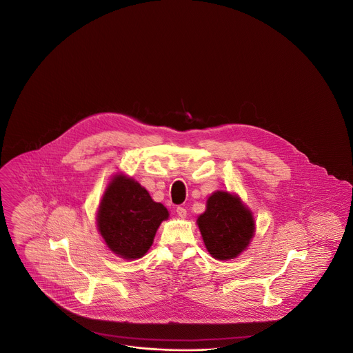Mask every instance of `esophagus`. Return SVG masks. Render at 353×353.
I'll return each mask as SVG.
<instances>
[{"label":"esophagus","mask_w":353,"mask_h":353,"mask_svg":"<svg viewBox=\"0 0 353 353\" xmlns=\"http://www.w3.org/2000/svg\"><path fill=\"white\" fill-rule=\"evenodd\" d=\"M176 212H177V214L180 216V217H185L186 216V209H185L184 206H177L176 208Z\"/></svg>","instance_id":"obj_1"}]
</instances>
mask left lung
Masks as SVG:
<instances>
[{
	"instance_id": "left-lung-1",
	"label": "left lung",
	"mask_w": 353,
	"mask_h": 353,
	"mask_svg": "<svg viewBox=\"0 0 353 353\" xmlns=\"http://www.w3.org/2000/svg\"><path fill=\"white\" fill-rule=\"evenodd\" d=\"M197 223L208 252L221 261L241 254L254 234L252 213L228 192H216L209 197L206 212Z\"/></svg>"
}]
</instances>
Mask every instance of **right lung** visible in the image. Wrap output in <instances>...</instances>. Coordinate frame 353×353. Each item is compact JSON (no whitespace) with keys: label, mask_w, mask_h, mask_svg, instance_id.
I'll list each match as a JSON object with an SVG mask.
<instances>
[{"label":"right lung","mask_w":353,"mask_h":353,"mask_svg":"<svg viewBox=\"0 0 353 353\" xmlns=\"http://www.w3.org/2000/svg\"><path fill=\"white\" fill-rule=\"evenodd\" d=\"M164 205L132 179L115 177L98 212V228L108 248L124 259L141 258L151 248L157 228L168 219Z\"/></svg>","instance_id":"1"}]
</instances>
